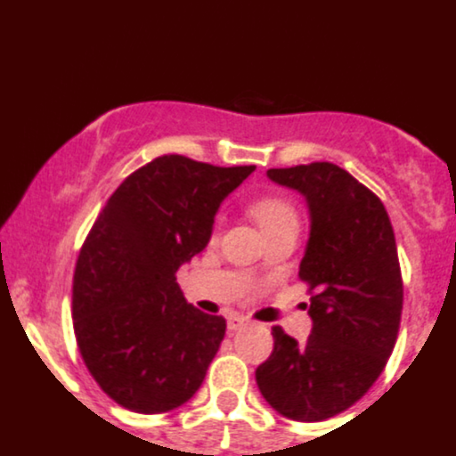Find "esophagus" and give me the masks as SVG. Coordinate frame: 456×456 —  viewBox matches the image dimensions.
I'll return each mask as SVG.
<instances>
[{
  "instance_id": "obj_1",
  "label": "esophagus",
  "mask_w": 456,
  "mask_h": 456,
  "mask_svg": "<svg viewBox=\"0 0 456 456\" xmlns=\"http://www.w3.org/2000/svg\"><path fill=\"white\" fill-rule=\"evenodd\" d=\"M244 325H248V319H244L240 314H229L227 316V328L232 330V332H236V330L244 328Z\"/></svg>"
}]
</instances>
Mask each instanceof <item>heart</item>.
I'll list each match as a JSON object with an SVG mask.
<instances>
[{
    "label": "heart",
    "mask_w": 456,
    "mask_h": 456,
    "mask_svg": "<svg viewBox=\"0 0 456 456\" xmlns=\"http://www.w3.org/2000/svg\"><path fill=\"white\" fill-rule=\"evenodd\" d=\"M253 218L260 224L262 233L275 232V229L295 227L299 224V216H297L295 205L290 203L286 196L280 194H266L260 196L251 203Z\"/></svg>",
    "instance_id": "obj_1"
}]
</instances>
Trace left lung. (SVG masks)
Instances as JSON below:
<instances>
[{
    "instance_id": "obj_1",
    "label": "left lung",
    "mask_w": 456,
    "mask_h": 456,
    "mask_svg": "<svg viewBox=\"0 0 456 456\" xmlns=\"http://www.w3.org/2000/svg\"><path fill=\"white\" fill-rule=\"evenodd\" d=\"M266 176L308 205L299 277L313 290V332L299 345L275 325L256 382L280 415L321 421L361 400L389 361L404 297L395 236L380 199L343 167L316 161Z\"/></svg>"
}]
</instances>
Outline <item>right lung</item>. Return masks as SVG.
Returning a JSON list of instances; mask_svg holds the SVG:
<instances>
[{"instance_id": "obj_1", "label": "right lung", "mask_w": 456, "mask_h": 456, "mask_svg": "<svg viewBox=\"0 0 456 456\" xmlns=\"http://www.w3.org/2000/svg\"><path fill=\"white\" fill-rule=\"evenodd\" d=\"M253 170L157 157L91 227L74 273V332L94 380L124 409L166 413L203 385L227 323L185 301L176 271L208 247L220 203Z\"/></svg>"}]
</instances>
